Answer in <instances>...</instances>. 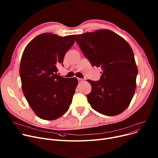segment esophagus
I'll use <instances>...</instances> for the list:
<instances>
[{"label":"esophagus","mask_w":158,"mask_h":158,"mask_svg":"<svg viewBox=\"0 0 158 158\" xmlns=\"http://www.w3.org/2000/svg\"><path fill=\"white\" fill-rule=\"evenodd\" d=\"M77 79H78V82H79V83H80V82H82V81H83V79H82V78H78Z\"/></svg>","instance_id":"esophagus-1"}]
</instances>
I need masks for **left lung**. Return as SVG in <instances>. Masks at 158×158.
<instances>
[{
    "label": "left lung",
    "instance_id": "obj_1",
    "mask_svg": "<svg viewBox=\"0 0 158 158\" xmlns=\"http://www.w3.org/2000/svg\"><path fill=\"white\" fill-rule=\"evenodd\" d=\"M76 41L92 66L101 67L99 81L87 80L92 87L87 95L91 107L107 116L123 112L133 98L138 69L130 45L108 29L77 35Z\"/></svg>",
    "mask_w": 158,
    "mask_h": 158
}]
</instances>
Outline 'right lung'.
<instances>
[{"label": "right lung", "instance_id": "right-lung-1", "mask_svg": "<svg viewBox=\"0 0 158 158\" xmlns=\"http://www.w3.org/2000/svg\"><path fill=\"white\" fill-rule=\"evenodd\" d=\"M76 36L43 33L30 41L23 52L20 66L22 90L34 112L42 119L60 117L71 103L78 80L59 76L57 66L63 63Z\"/></svg>", "mask_w": 158, "mask_h": 158}]
</instances>
